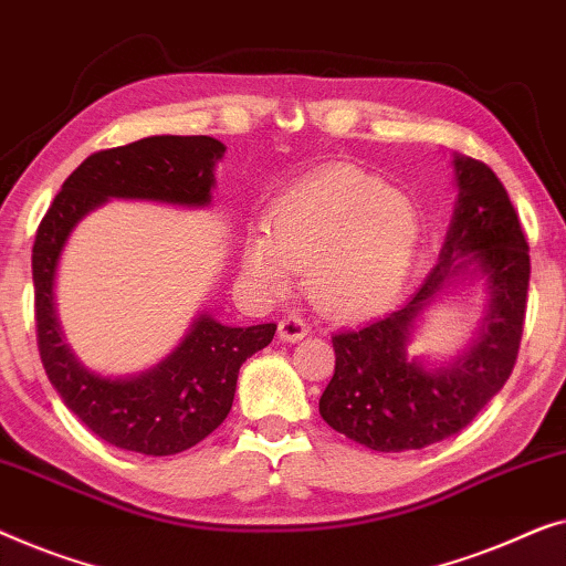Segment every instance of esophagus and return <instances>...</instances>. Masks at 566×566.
<instances>
[{
  "instance_id": "obj_1",
  "label": "esophagus",
  "mask_w": 566,
  "mask_h": 566,
  "mask_svg": "<svg viewBox=\"0 0 566 566\" xmlns=\"http://www.w3.org/2000/svg\"><path fill=\"white\" fill-rule=\"evenodd\" d=\"M307 333H310V325L302 321L300 315L290 313V315H284L282 321H280V338L282 340H290V344H294V340L305 338Z\"/></svg>"
}]
</instances>
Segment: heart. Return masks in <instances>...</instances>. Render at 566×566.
<instances>
[{
  "label": "heart",
  "instance_id": "obj_1",
  "mask_svg": "<svg viewBox=\"0 0 566 566\" xmlns=\"http://www.w3.org/2000/svg\"><path fill=\"white\" fill-rule=\"evenodd\" d=\"M418 235L408 195L356 166H336L274 205L269 235H251L243 245V269L266 294H282L292 272H307L317 307L366 315L400 290Z\"/></svg>",
  "mask_w": 566,
  "mask_h": 566
}]
</instances>
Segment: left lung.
<instances>
[{"label": "left lung", "mask_w": 566, "mask_h": 566, "mask_svg": "<svg viewBox=\"0 0 566 566\" xmlns=\"http://www.w3.org/2000/svg\"><path fill=\"white\" fill-rule=\"evenodd\" d=\"M459 205L439 266L395 313L333 336L336 369L321 397L333 431L371 451H412L464 431L518 361L531 256L518 212L488 164L457 156ZM474 263L489 276L493 307L464 360L423 370L403 356L411 323L450 279Z\"/></svg>", "instance_id": "8db88e82"}]
</instances>
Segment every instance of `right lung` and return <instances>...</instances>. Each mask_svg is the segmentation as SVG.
Listing matches in <instances>:
<instances>
[{
  "label": "right lung",
  "mask_w": 566,
  "mask_h": 566,
  "mask_svg": "<svg viewBox=\"0 0 566 566\" xmlns=\"http://www.w3.org/2000/svg\"><path fill=\"white\" fill-rule=\"evenodd\" d=\"M210 135H154L84 158L48 207L33 243L35 331L43 369L66 408L117 449L169 457L207 439L233 408L241 364L272 344L276 323L230 328L200 315L169 359L133 379L86 371L63 344L53 276L71 228L107 197L207 205L222 156Z\"/></svg>",
  "instance_id": "obj_1"
}]
</instances>
